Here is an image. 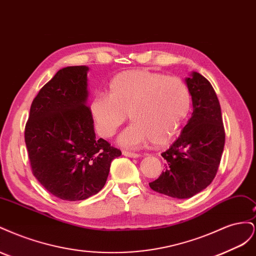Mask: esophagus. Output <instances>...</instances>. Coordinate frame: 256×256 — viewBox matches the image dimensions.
<instances>
[{
	"label": "esophagus",
	"mask_w": 256,
	"mask_h": 256,
	"mask_svg": "<svg viewBox=\"0 0 256 256\" xmlns=\"http://www.w3.org/2000/svg\"><path fill=\"white\" fill-rule=\"evenodd\" d=\"M122 154H124V156L130 157V158H138V157H140V156H141L140 154L132 152H128V150H122Z\"/></svg>",
	"instance_id": "esophagus-1"
}]
</instances>
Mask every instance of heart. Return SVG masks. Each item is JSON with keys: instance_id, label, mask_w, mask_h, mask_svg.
<instances>
[{"instance_id": "1", "label": "heart", "mask_w": 256, "mask_h": 256, "mask_svg": "<svg viewBox=\"0 0 256 256\" xmlns=\"http://www.w3.org/2000/svg\"><path fill=\"white\" fill-rule=\"evenodd\" d=\"M190 92L177 76L134 69L116 74L108 86V96L92 99L90 113L99 136L111 138L124 122L134 124L118 141L127 147H138L152 141L164 146L171 142L188 115Z\"/></svg>"}]
</instances>
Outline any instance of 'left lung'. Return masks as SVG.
I'll return each mask as SVG.
<instances>
[{
    "label": "left lung",
    "instance_id": "left-lung-1",
    "mask_svg": "<svg viewBox=\"0 0 256 256\" xmlns=\"http://www.w3.org/2000/svg\"><path fill=\"white\" fill-rule=\"evenodd\" d=\"M184 81L193 112L180 136L161 154L164 171L150 182L154 191L176 198H192L212 184L226 142L221 106L210 82L196 72Z\"/></svg>",
    "mask_w": 256,
    "mask_h": 256
}]
</instances>
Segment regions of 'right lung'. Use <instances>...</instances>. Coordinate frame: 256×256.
<instances>
[{"label": "right lung", "instance_id": "1", "mask_svg": "<svg viewBox=\"0 0 256 256\" xmlns=\"http://www.w3.org/2000/svg\"><path fill=\"white\" fill-rule=\"evenodd\" d=\"M88 66L62 68L34 98L24 138L36 180L64 200H82L104 188L122 152L96 138L88 106Z\"/></svg>", "mask_w": 256, "mask_h": 256}]
</instances>
